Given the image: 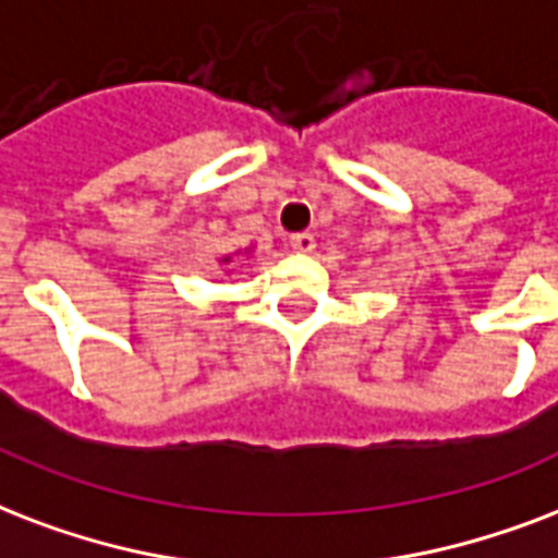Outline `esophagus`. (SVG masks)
<instances>
[{"mask_svg":"<svg viewBox=\"0 0 558 558\" xmlns=\"http://www.w3.org/2000/svg\"><path fill=\"white\" fill-rule=\"evenodd\" d=\"M314 247H317V244H314V235H311V232H293L291 235V250H296V253H311Z\"/></svg>","mask_w":558,"mask_h":558,"instance_id":"1","label":"esophagus"}]
</instances>
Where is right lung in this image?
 Returning <instances> with one entry per match:
<instances>
[{
  "mask_svg": "<svg viewBox=\"0 0 558 558\" xmlns=\"http://www.w3.org/2000/svg\"><path fill=\"white\" fill-rule=\"evenodd\" d=\"M223 262H230V256H227V258H223Z\"/></svg>",
  "mask_w": 558,
  "mask_h": 558,
  "instance_id": "1",
  "label": "right lung"
}]
</instances>
